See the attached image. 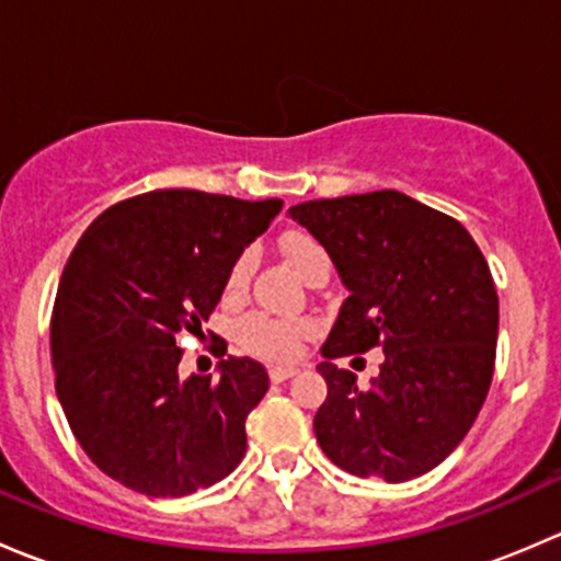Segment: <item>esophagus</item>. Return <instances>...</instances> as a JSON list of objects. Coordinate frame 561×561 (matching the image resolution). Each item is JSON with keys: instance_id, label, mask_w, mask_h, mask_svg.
Listing matches in <instances>:
<instances>
[{"instance_id": "1", "label": "esophagus", "mask_w": 561, "mask_h": 561, "mask_svg": "<svg viewBox=\"0 0 561 561\" xmlns=\"http://www.w3.org/2000/svg\"><path fill=\"white\" fill-rule=\"evenodd\" d=\"M296 375H298L296 366H271V369H268L271 382H285V380H290V377H296Z\"/></svg>"}]
</instances>
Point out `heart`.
Wrapping results in <instances>:
<instances>
[{"label":"heart","mask_w":561,"mask_h":561,"mask_svg":"<svg viewBox=\"0 0 561 561\" xmlns=\"http://www.w3.org/2000/svg\"><path fill=\"white\" fill-rule=\"evenodd\" d=\"M282 252H285L287 263L293 265L298 276L304 282L314 274V271L328 268L331 271V254L328 249L309 233H290L282 241ZM249 276H252V254L241 252L236 257V263L230 265L228 282H225V290L230 296H239L247 290ZM314 325L309 320H276V317L265 314H252L241 322L239 328V342L247 353L260 355L265 360H293L301 355L304 342L312 336Z\"/></svg>","instance_id":"1"}]
</instances>
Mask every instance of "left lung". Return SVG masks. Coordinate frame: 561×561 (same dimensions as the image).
Returning a JSON list of instances; mask_svg holds the SVG:
<instances>
[{"label": "left lung", "instance_id": "obj_1", "mask_svg": "<svg viewBox=\"0 0 561 561\" xmlns=\"http://www.w3.org/2000/svg\"><path fill=\"white\" fill-rule=\"evenodd\" d=\"M290 217L350 293L317 366L322 454L358 478L426 474L467 437L494 375L500 298L483 252L454 217L396 190L298 203ZM371 346L387 360L364 389L332 360Z\"/></svg>", "mask_w": 561, "mask_h": 561}]
</instances>
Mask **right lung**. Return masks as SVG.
I'll use <instances>...</instances> for the list:
<instances>
[{
	"instance_id": "add662e5",
	"label": "right lung",
	"mask_w": 561,
	"mask_h": 561,
	"mask_svg": "<svg viewBox=\"0 0 561 561\" xmlns=\"http://www.w3.org/2000/svg\"><path fill=\"white\" fill-rule=\"evenodd\" d=\"M282 201L154 190L100 214L59 279L50 317L56 396L107 478L146 496H186L247 454V415L268 390L252 358L219 377H179L181 331L197 333L230 265Z\"/></svg>"
}]
</instances>
